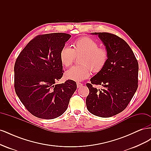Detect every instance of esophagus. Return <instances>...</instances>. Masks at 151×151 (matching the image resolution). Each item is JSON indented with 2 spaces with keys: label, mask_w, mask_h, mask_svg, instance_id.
Returning a JSON list of instances; mask_svg holds the SVG:
<instances>
[{
  "label": "esophagus",
  "mask_w": 151,
  "mask_h": 151,
  "mask_svg": "<svg viewBox=\"0 0 151 151\" xmlns=\"http://www.w3.org/2000/svg\"><path fill=\"white\" fill-rule=\"evenodd\" d=\"M83 84L82 83H77V88H81V86H83Z\"/></svg>",
  "instance_id": "obj_1"
}]
</instances>
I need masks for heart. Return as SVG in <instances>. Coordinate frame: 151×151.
I'll list each match as a JSON object with an SVG mask.
<instances>
[{
	"label": "heart",
	"instance_id": "obj_1",
	"mask_svg": "<svg viewBox=\"0 0 151 151\" xmlns=\"http://www.w3.org/2000/svg\"><path fill=\"white\" fill-rule=\"evenodd\" d=\"M79 58L81 65L73 66L65 72L68 79L76 81L87 79L91 70L94 73L101 71L106 65L108 60V50L99 47V44L89 37H82L74 41L73 48L68 46L63 47L60 52V60L65 67L72 64L76 56Z\"/></svg>",
	"mask_w": 151,
	"mask_h": 151
}]
</instances>
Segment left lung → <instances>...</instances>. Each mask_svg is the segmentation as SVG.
I'll list each match as a JSON object with an SVG mask.
<instances>
[{"label":"left lung","instance_id":"left-lung-1","mask_svg":"<svg viewBox=\"0 0 151 151\" xmlns=\"http://www.w3.org/2000/svg\"><path fill=\"white\" fill-rule=\"evenodd\" d=\"M102 40L108 52L103 69L91 79L86 86L89 93L86 106L93 115L108 118L123 111L138 88L139 64L131 48L124 40L115 35L93 33ZM93 85H101L98 90Z\"/></svg>","mask_w":151,"mask_h":151}]
</instances>
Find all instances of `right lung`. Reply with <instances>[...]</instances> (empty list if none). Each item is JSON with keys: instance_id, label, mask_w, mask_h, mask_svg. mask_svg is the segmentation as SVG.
Returning a JSON list of instances; mask_svg holds the SVG:
<instances>
[{"instance_id": "right-lung-1", "label": "right lung", "mask_w": 151, "mask_h": 151, "mask_svg": "<svg viewBox=\"0 0 151 151\" xmlns=\"http://www.w3.org/2000/svg\"><path fill=\"white\" fill-rule=\"evenodd\" d=\"M71 35H39L27 44L14 65V89L20 101L35 116L53 119L62 115L77 89L72 80L56 84L63 74L60 52Z\"/></svg>"}]
</instances>
